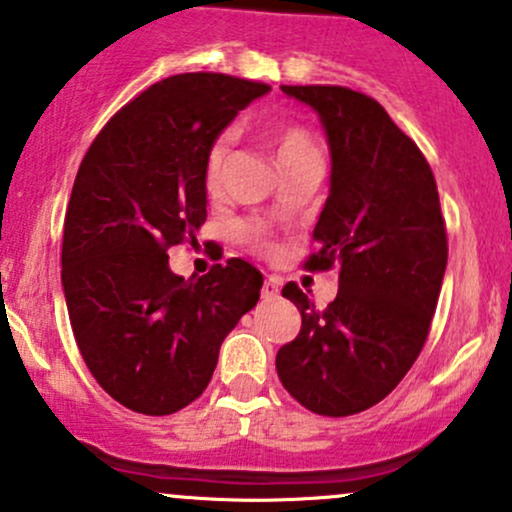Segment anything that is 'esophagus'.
Masks as SVG:
<instances>
[{
    "label": "esophagus",
    "mask_w": 512,
    "mask_h": 512,
    "mask_svg": "<svg viewBox=\"0 0 512 512\" xmlns=\"http://www.w3.org/2000/svg\"><path fill=\"white\" fill-rule=\"evenodd\" d=\"M262 299H265V301L279 299V282L274 277L265 279V284H262Z\"/></svg>",
    "instance_id": "1"
}]
</instances>
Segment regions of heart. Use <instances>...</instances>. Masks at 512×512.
I'll return each instance as SVG.
<instances>
[{
  "mask_svg": "<svg viewBox=\"0 0 512 512\" xmlns=\"http://www.w3.org/2000/svg\"><path fill=\"white\" fill-rule=\"evenodd\" d=\"M269 143L277 150L279 165L284 167V172H289L291 167L301 165V162L313 160L318 155V145L313 133L308 128H303L301 123L294 121H269L265 128H262ZM230 153V136L228 133H221L211 140V145L206 148L204 165H201V182H204V189L209 194H216L221 189L223 182V170H226V160ZM240 238L245 240L247 245L255 247V250H265L269 247L267 230L260 226V223H240L238 228Z\"/></svg>",
  "mask_w": 512,
  "mask_h": 512,
  "instance_id": "heart-1",
  "label": "heart"
}]
</instances>
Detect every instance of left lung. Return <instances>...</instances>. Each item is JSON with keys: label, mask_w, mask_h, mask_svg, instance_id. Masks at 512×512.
I'll list each match as a JSON object with an SVG mask.
<instances>
[{"label": "left lung", "mask_w": 512, "mask_h": 512, "mask_svg": "<svg viewBox=\"0 0 512 512\" xmlns=\"http://www.w3.org/2000/svg\"><path fill=\"white\" fill-rule=\"evenodd\" d=\"M320 114L333 174L303 269L338 267L323 311L289 282L301 330L277 352L284 389L342 418L384 401L418 359L447 267V228L428 160L379 101L338 84H282Z\"/></svg>", "instance_id": "left-lung-1"}]
</instances>
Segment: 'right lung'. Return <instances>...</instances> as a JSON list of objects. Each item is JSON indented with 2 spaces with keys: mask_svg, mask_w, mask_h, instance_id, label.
Masks as SVG:
<instances>
[{
  "mask_svg": "<svg viewBox=\"0 0 512 512\" xmlns=\"http://www.w3.org/2000/svg\"><path fill=\"white\" fill-rule=\"evenodd\" d=\"M269 84L184 72L121 106L89 145L63 228V289L80 355L114 401L170 415L209 386L218 350L260 299L262 274L230 257L199 279L167 250L206 221V148Z\"/></svg>",
  "mask_w": 512,
  "mask_h": 512,
  "instance_id": "1",
  "label": "right lung"
}]
</instances>
